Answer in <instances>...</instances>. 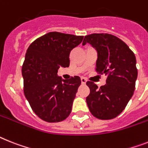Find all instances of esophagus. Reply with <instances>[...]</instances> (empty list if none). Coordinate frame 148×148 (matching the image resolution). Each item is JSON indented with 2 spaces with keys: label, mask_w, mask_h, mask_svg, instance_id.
Listing matches in <instances>:
<instances>
[{
  "label": "esophagus",
  "mask_w": 148,
  "mask_h": 148,
  "mask_svg": "<svg viewBox=\"0 0 148 148\" xmlns=\"http://www.w3.org/2000/svg\"><path fill=\"white\" fill-rule=\"evenodd\" d=\"M80 80H81L82 84H85L86 83V78L81 77V79H80Z\"/></svg>",
  "instance_id": "obj_1"
}]
</instances>
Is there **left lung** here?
<instances>
[{
	"mask_svg": "<svg viewBox=\"0 0 148 148\" xmlns=\"http://www.w3.org/2000/svg\"><path fill=\"white\" fill-rule=\"evenodd\" d=\"M90 43L98 51L95 70L107 76L106 84L99 88L87 81L90 89L86 100L93 116L100 120H111L125 109L133 95L138 70L134 53L126 43L107 33L85 36L83 45Z\"/></svg>",
	"mask_w": 148,
	"mask_h": 148,
	"instance_id": "obj_1",
	"label": "left lung"
}]
</instances>
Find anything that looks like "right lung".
<instances>
[{
	"mask_svg": "<svg viewBox=\"0 0 148 148\" xmlns=\"http://www.w3.org/2000/svg\"><path fill=\"white\" fill-rule=\"evenodd\" d=\"M84 36L49 32L36 39L27 49L22 64L24 94L32 110L48 123L61 122L69 116L78 87V76L62 80L60 67H69V55Z\"/></svg>",
	"mask_w": 148,
	"mask_h": 148,
	"instance_id": "add662e5",
	"label": "right lung"
}]
</instances>
